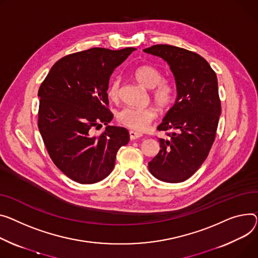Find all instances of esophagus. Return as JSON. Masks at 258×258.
<instances>
[{"label": "esophagus", "mask_w": 258, "mask_h": 258, "mask_svg": "<svg viewBox=\"0 0 258 258\" xmlns=\"http://www.w3.org/2000/svg\"><path fill=\"white\" fill-rule=\"evenodd\" d=\"M128 134H130V139H131V140L138 139V138H140V137H142V134L137 133V132H135V131H130Z\"/></svg>", "instance_id": "34e87169"}]
</instances>
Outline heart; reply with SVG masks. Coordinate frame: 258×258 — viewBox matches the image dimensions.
Segmentation results:
<instances>
[{"label": "heart", "mask_w": 258, "mask_h": 258, "mask_svg": "<svg viewBox=\"0 0 258 258\" xmlns=\"http://www.w3.org/2000/svg\"><path fill=\"white\" fill-rule=\"evenodd\" d=\"M134 77L142 87L150 89V96L161 109H168L175 98V87L172 82L163 79L162 73L149 64L140 65L134 71ZM120 80L114 78L107 87V97L111 101L119 99ZM158 116L157 109L148 106L144 108L125 107L117 113L118 122L135 132H144Z\"/></svg>", "instance_id": "1"}]
</instances>
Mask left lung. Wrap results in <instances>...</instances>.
Instances as JSON below:
<instances>
[{"instance_id":"left-lung-1","label":"left lung","mask_w":258,"mask_h":258,"mask_svg":"<svg viewBox=\"0 0 258 258\" xmlns=\"http://www.w3.org/2000/svg\"><path fill=\"white\" fill-rule=\"evenodd\" d=\"M143 50L167 61L177 89L175 104L158 126L169 138L160 139L161 150L148 168L160 180L181 182L203 164L216 139L221 114L217 76L209 62L194 51L169 44Z\"/></svg>"}]
</instances>
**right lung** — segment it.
I'll return each mask as SVG.
<instances>
[{"label":"right lung","instance_id":"right-lung-1","mask_svg":"<svg viewBox=\"0 0 258 258\" xmlns=\"http://www.w3.org/2000/svg\"><path fill=\"white\" fill-rule=\"evenodd\" d=\"M92 47L67 55L50 68L38 96V128L51 161L71 179L94 183L114 168L116 154L127 144L126 128L108 125L113 119L107 87L115 68L134 50ZM105 124L99 136L93 131Z\"/></svg>","mask_w":258,"mask_h":258}]
</instances>
